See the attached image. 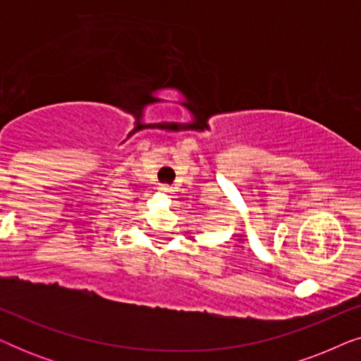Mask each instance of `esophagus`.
<instances>
[{
    "label": "esophagus",
    "instance_id": "obj_1",
    "mask_svg": "<svg viewBox=\"0 0 361 361\" xmlns=\"http://www.w3.org/2000/svg\"><path fill=\"white\" fill-rule=\"evenodd\" d=\"M159 190H161V192H164V194L169 195L171 192H172V187H171V185H166V184H164V185H161V187H159Z\"/></svg>",
    "mask_w": 361,
    "mask_h": 361
}]
</instances>
